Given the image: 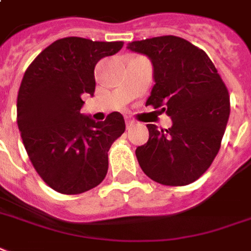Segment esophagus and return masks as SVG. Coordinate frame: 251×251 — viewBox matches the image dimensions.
Wrapping results in <instances>:
<instances>
[{"instance_id": "34e87169", "label": "esophagus", "mask_w": 251, "mask_h": 251, "mask_svg": "<svg viewBox=\"0 0 251 251\" xmlns=\"http://www.w3.org/2000/svg\"><path fill=\"white\" fill-rule=\"evenodd\" d=\"M133 124H135V122H133L132 119L131 118H126V126H127V128H129V127H132Z\"/></svg>"}]
</instances>
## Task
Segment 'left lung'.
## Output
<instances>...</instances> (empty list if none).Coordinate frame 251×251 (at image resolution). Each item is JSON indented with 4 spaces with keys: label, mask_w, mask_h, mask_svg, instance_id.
Returning <instances> with one entry per match:
<instances>
[{
    "label": "left lung",
    "mask_w": 251,
    "mask_h": 251,
    "mask_svg": "<svg viewBox=\"0 0 251 251\" xmlns=\"http://www.w3.org/2000/svg\"><path fill=\"white\" fill-rule=\"evenodd\" d=\"M127 49L152 63L154 84L146 105L172 119L165 131L147 124L150 139L136 148L140 168L163 185H188L206 172L220 151L230 114L225 83L206 52L180 37L133 41Z\"/></svg>",
    "instance_id": "obj_1"
}]
</instances>
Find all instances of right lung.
Instances as JSON below:
<instances>
[{
    "label": "right lung",
    "instance_id": "obj_1",
    "mask_svg": "<svg viewBox=\"0 0 251 251\" xmlns=\"http://www.w3.org/2000/svg\"><path fill=\"white\" fill-rule=\"evenodd\" d=\"M122 41L58 39L27 67L17 98V123L25 150L47 185L63 195L95 188L108 171V150L126 129L123 115L104 122L80 114L83 95H94V70Z\"/></svg>",
    "mask_w": 251,
    "mask_h": 251
}]
</instances>
